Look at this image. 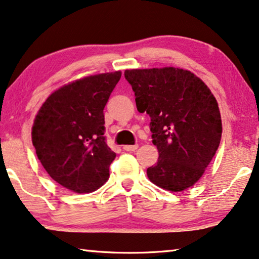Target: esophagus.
Here are the masks:
<instances>
[{"label": "esophagus", "mask_w": 259, "mask_h": 259, "mask_svg": "<svg viewBox=\"0 0 259 259\" xmlns=\"http://www.w3.org/2000/svg\"><path fill=\"white\" fill-rule=\"evenodd\" d=\"M137 148H138L137 144H135V145H124V146H123V149H124L125 151H129V152L135 151V150H137Z\"/></svg>", "instance_id": "esophagus-1"}]
</instances>
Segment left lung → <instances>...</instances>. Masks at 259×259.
Segmentation results:
<instances>
[{"mask_svg": "<svg viewBox=\"0 0 259 259\" xmlns=\"http://www.w3.org/2000/svg\"><path fill=\"white\" fill-rule=\"evenodd\" d=\"M140 113L151 118L159 158L146 169L151 183L181 192L201 178L222 135L218 101L203 81L183 68L126 69Z\"/></svg>", "mask_w": 259, "mask_h": 259, "instance_id": "obj_1", "label": "left lung"}]
</instances>
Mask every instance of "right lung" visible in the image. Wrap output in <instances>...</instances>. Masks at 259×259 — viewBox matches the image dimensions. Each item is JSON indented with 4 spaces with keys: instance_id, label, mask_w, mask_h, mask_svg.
<instances>
[{
    "instance_id": "1",
    "label": "right lung",
    "mask_w": 259,
    "mask_h": 259,
    "mask_svg": "<svg viewBox=\"0 0 259 259\" xmlns=\"http://www.w3.org/2000/svg\"><path fill=\"white\" fill-rule=\"evenodd\" d=\"M119 71L86 76L53 92L32 126V144L46 172L75 193L99 190L116 157L107 145L103 109Z\"/></svg>"
}]
</instances>
